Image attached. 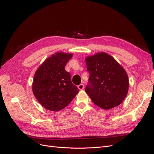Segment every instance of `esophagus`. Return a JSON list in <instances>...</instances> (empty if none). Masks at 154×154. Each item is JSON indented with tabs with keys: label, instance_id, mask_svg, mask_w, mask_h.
<instances>
[{
	"label": "esophagus",
	"instance_id": "obj_1",
	"mask_svg": "<svg viewBox=\"0 0 154 154\" xmlns=\"http://www.w3.org/2000/svg\"><path fill=\"white\" fill-rule=\"evenodd\" d=\"M78 87L80 90H83L84 88V85H83V84H80L78 86Z\"/></svg>",
	"mask_w": 154,
	"mask_h": 154
}]
</instances>
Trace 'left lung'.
Returning a JSON list of instances; mask_svg holds the SVG:
<instances>
[{"mask_svg":"<svg viewBox=\"0 0 154 154\" xmlns=\"http://www.w3.org/2000/svg\"><path fill=\"white\" fill-rule=\"evenodd\" d=\"M89 82L85 92L94 103L109 110L119 105L127 96L129 80L124 68L104 52L85 58Z\"/></svg>","mask_w":154,"mask_h":154,"instance_id":"left-lung-1","label":"left lung"}]
</instances>
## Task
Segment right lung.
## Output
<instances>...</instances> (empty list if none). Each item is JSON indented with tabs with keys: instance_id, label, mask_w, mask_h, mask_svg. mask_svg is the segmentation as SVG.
Listing matches in <instances>:
<instances>
[{
	"instance_id": "1",
	"label": "right lung",
	"mask_w": 154,
	"mask_h": 154,
	"mask_svg": "<svg viewBox=\"0 0 154 154\" xmlns=\"http://www.w3.org/2000/svg\"><path fill=\"white\" fill-rule=\"evenodd\" d=\"M72 53H56L48 58L35 73L32 90L39 103L51 111L67 106L80 90L71 82V74L65 69Z\"/></svg>"
}]
</instances>
